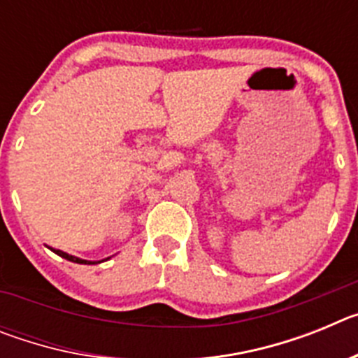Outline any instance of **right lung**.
<instances>
[{"mask_svg":"<svg viewBox=\"0 0 358 358\" xmlns=\"http://www.w3.org/2000/svg\"><path fill=\"white\" fill-rule=\"evenodd\" d=\"M52 251L55 252V255H59V256H62V258H66V260L73 262V264H94V262L80 260V258H77V256H71V255H68V252H62V251H59V249H52Z\"/></svg>","mask_w":358,"mask_h":358,"instance_id":"1","label":"right lung"}]
</instances>
